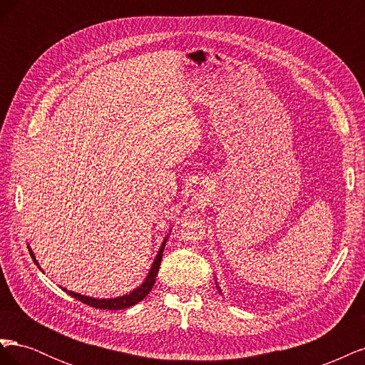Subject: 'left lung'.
<instances>
[{"instance_id":"1","label":"left lung","mask_w":365,"mask_h":365,"mask_svg":"<svg viewBox=\"0 0 365 365\" xmlns=\"http://www.w3.org/2000/svg\"><path fill=\"white\" fill-rule=\"evenodd\" d=\"M217 289H219V288H217Z\"/></svg>"}]
</instances>
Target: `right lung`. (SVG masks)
Returning <instances> with one entry per match:
<instances>
[{"label":"right lung","mask_w":365,"mask_h":365,"mask_svg":"<svg viewBox=\"0 0 365 365\" xmlns=\"http://www.w3.org/2000/svg\"><path fill=\"white\" fill-rule=\"evenodd\" d=\"M165 240H168V239H164L163 245H161V248H160V251L157 254V257H155V260H153V263H152V268H150V271L148 274L146 280L143 282L137 289H134V291L126 294V295H121V297H117V298H108V300H106V298H93V297L76 294L73 291H67V288H63V291L67 292V294H70L71 297H74L76 300H79V302H82V303H85L88 306H91V307H96V309H108V311H117V309H126V307L134 306L138 302H141L143 298H145L152 291L153 284H155L157 274H158L161 259H163V251H164ZM29 251H30V256H31L33 262L38 264V262L35 259V254H33L31 250H29Z\"/></svg>","instance_id":"1"}]
</instances>
